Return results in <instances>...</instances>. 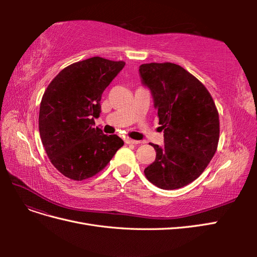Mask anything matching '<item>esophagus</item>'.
<instances>
[{
	"mask_svg": "<svg viewBox=\"0 0 257 257\" xmlns=\"http://www.w3.org/2000/svg\"><path fill=\"white\" fill-rule=\"evenodd\" d=\"M125 143L128 144V145H138V144H141V142L134 141V139H131V138H126L125 139Z\"/></svg>",
	"mask_w": 257,
	"mask_h": 257,
	"instance_id": "1",
	"label": "esophagus"
}]
</instances>
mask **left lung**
I'll return each mask as SVG.
<instances>
[{"label": "left lung", "mask_w": 257, "mask_h": 257, "mask_svg": "<svg viewBox=\"0 0 257 257\" xmlns=\"http://www.w3.org/2000/svg\"><path fill=\"white\" fill-rule=\"evenodd\" d=\"M139 75L151 91L164 131V146L151 144L157 157L145 175L160 189L183 188L203 174L213 158L219 112L205 85L180 65L142 64Z\"/></svg>", "instance_id": "8db88e82"}]
</instances>
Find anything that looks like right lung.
I'll use <instances>...</instances> for the list:
<instances>
[{
	"label": "right lung",
	"instance_id": "obj_1",
	"mask_svg": "<svg viewBox=\"0 0 257 257\" xmlns=\"http://www.w3.org/2000/svg\"><path fill=\"white\" fill-rule=\"evenodd\" d=\"M125 63L99 57L68 65L46 89L38 126L52 165L65 177L81 181L95 176L124 145L116 135L94 127L104 90Z\"/></svg>",
	"mask_w": 257,
	"mask_h": 257
}]
</instances>
